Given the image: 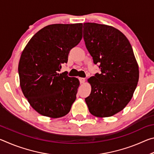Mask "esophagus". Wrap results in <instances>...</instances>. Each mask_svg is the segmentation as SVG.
Wrapping results in <instances>:
<instances>
[{
  "label": "esophagus",
  "instance_id": "1",
  "mask_svg": "<svg viewBox=\"0 0 154 154\" xmlns=\"http://www.w3.org/2000/svg\"><path fill=\"white\" fill-rule=\"evenodd\" d=\"M79 82H80V83H85V78H79Z\"/></svg>",
  "mask_w": 154,
  "mask_h": 154
}]
</instances>
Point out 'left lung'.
I'll return each mask as SVG.
<instances>
[{
	"mask_svg": "<svg viewBox=\"0 0 154 154\" xmlns=\"http://www.w3.org/2000/svg\"><path fill=\"white\" fill-rule=\"evenodd\" d=\"M83 28L85 46L101 72L88 79L92 90L85 103L93 116L110 117L131 100L139 82V66L129 41L119 30L90 22Z\"/></svg>",
	"mask_w": 154,
	"mask_h": 154,
	"instance_id": "8db88e82",
	"label": "left lung"
}]
</instances>
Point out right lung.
Masks as SVG:
<instances>
[{
  "label": "right lung",
  "instance_id": "add662e5",
  "mask_svg": "<svg viewBox=\"0 0 154 154\" xmlns=\"http://www.w3.org/2000/svg\"><path fill=\"white\" fill-rule=\"evenodd\" d=\"M82 24L47 26L23 50L18 66L20 86L31 106L52 118L63 117L76 99L79 82L58 73L71 49L82 38Z\"/></svg>",
  "mask_w": 154,
  "mask_h": 154
}]
</instances>
